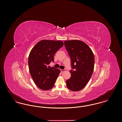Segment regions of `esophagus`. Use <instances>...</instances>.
I'll use <instances>...</instances> for the list:
<instances>
[{
  "label": "esophagus",
  "instance_id": "1",
  "mask_svg": "<svg viewBox=\"0 0 122 122\" xmlns=\"http://www.w3.org/2000/svg\"><path fill=\"white\" fill-rule=\"evenodd\" d=\"M60 71H61V72H64V71H66V70H60Z\"/></svg>",
  "mask_w": 122,
  "mask_h": 122
}]
</instances>
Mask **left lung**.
I'll list each match as a JSON object with an SVG mask.
<instances>
[{"label": "left lung", "mask_w": 122, "mask_h": 122, "mask_svg": "<svg viewBox=\"0 0 122 122\" xmlns=\"http://www.w3.org/2000/svg\"><path fill=\"white\" fill-rule=\"evenodd\" d=\"M66 49L70 55L71 67L70 78L66 81L70 90L79 91L86 86L92 75L95 58L90 47L80 40L64 41Z\"/></svg>", "instance_id": "1"}]
</instances>
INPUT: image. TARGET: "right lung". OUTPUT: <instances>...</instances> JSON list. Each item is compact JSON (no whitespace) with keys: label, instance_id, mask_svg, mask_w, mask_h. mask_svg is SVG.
<instances>
[{"label":"right lung","instance_id":"1","mask_svg":"<svg viewBox=\"0 0 122 122\" xmlns=\"http://www.w3.org/2000/svg\"><path fill=\"white\" fill-rule=\"evenodd\" d=\"M61 41L42 40L31 49L28 57L30 74L37 86L42 90L54 86L60 70L48 65L54 62V55L63 46Z\"/></svg>","mask_w":122,"mask_h":122}]
</instances>
